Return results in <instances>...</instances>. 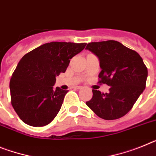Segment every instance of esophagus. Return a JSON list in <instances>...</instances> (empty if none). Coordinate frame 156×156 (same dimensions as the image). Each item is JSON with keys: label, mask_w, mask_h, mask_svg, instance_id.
Masks as SVG:
<instances>
[{"label": "esophagus", "mask_w": 156, "mask_h": 156, "mask_svg": "<svg viewBox=\"0 0 156 156\" xmlns=\"http://www.w3.org/2000/svg\"><path fill=\"white\" fill-rule=\"evenodd\" d=\"M74 88H75V89H78V90H79V89L82 88V87H81V86H75V87H74Z\"/></svg>", "instance_id": "obj_1"}]
</instances>
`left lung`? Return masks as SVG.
<instances>
[{
    "label": "left lung",
    "instance_id": "8db88e82",
    "mask_svg": "<svg viewBox=\"0 0 156 156\" xmlns=\"http://www.w3.org/2000/svg\"><path fill=\"white\" fill-rule=\"evenodd\" d=\"M87 50L99 60V83L110 86L108 93L93 89L91 99L86 102L97 116L114 120L126 115L146 87L147 69L138 53L121 42L108 40L90 42Z\"/></svg>",
    "mask_w": 156,
    "mask_h": 156
}]
</instances>
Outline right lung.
Segmentation results:
<instances>
[{
  "label": "right lung",
  "mask_w": 156,
  "mask_h": 156,
  "mask_svg": "<svg viewBox=\"0 0 156 156\" xmlns=\"http://www.w3.org/2000/svg\"><path fill=\"white\" fill-rule=\"evenodd\" d=\"M85 46L86 43L48 42L21 58L9 87L12 105L24 123L41 127L57 116L68 91L54 88L56 76L66 71L70 59Z\"/></svg>",
  "instance_id": "obj_1"
}]
</instances>
